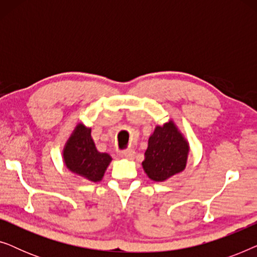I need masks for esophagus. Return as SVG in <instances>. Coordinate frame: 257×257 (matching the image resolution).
<instances>
[{
  "label": "esophagus",
  "instance_id": "esophagus-1",
  "mask_svg": "<svg viewBox=\"0 0 257 257\" xmlns=\"http://www.w3.org/2000/svg\"><path fill=\"white\" fill-rule=\"evenodd\" d=\"M119 156H120L121 158H125V159H132V158L135 157V151L131 150V149L124 150V151H121L120 153H119Z\"/></svg>",
  "mask_w": 257,
  "mask_h": 257
}]
</instances>
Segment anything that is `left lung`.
Returning <instances> with one entry per match:
<instances>
[{
	"label": "left lung",
	"instance_id": "1",
	"mask_svg": "<svg viewBox=\"0 0 257 257\" xmlns=\"http://www.w3.org/2000/svg\"><path fill=\"white\" fill-rule=\"evenodd\" d=\"M189 153L187 139L170 120L158 125L149 138L143 168L151 180L163 182L186 168Z\"/></svg>",
	"mask_w": 257,
	"mask_h": 257
}]
</instances>
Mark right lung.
Segmentation results:
<instances>
[{
	"instance_id": "add662e5",
	"label": "right lung",
	"mask_w": 257,
	"mask_h": 257,
	"mask_svg": "<svg viewBox=\"0 0 257 257\" xmlns=\"http://www.w3.org/2000/svg\"><path fill=\"white\" fill-rule=\"evenodd\" d=\"M63 161L73 174L98 182L103 179L112 158L107 153L98 152L91 137V128L79 122L65 143Z\"/></svg>"
}]
</instances>
